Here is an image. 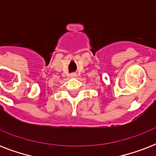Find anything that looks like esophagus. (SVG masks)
<instances>
[{"instance_id":"esophagus-1","label":"esophagus","mask_w":156,"mask_h":156,"mask_svg":"<svg viewBox=\"0 0 156 156\" xmlns=\"http://www.w3.org/2000/svg\"><path fill=\"white\" fill-rule=\"evenodd\" d=\"M70 77L71 78H76V77H77V73H71L70 74Z\"/></svg>"}]
</instances>
